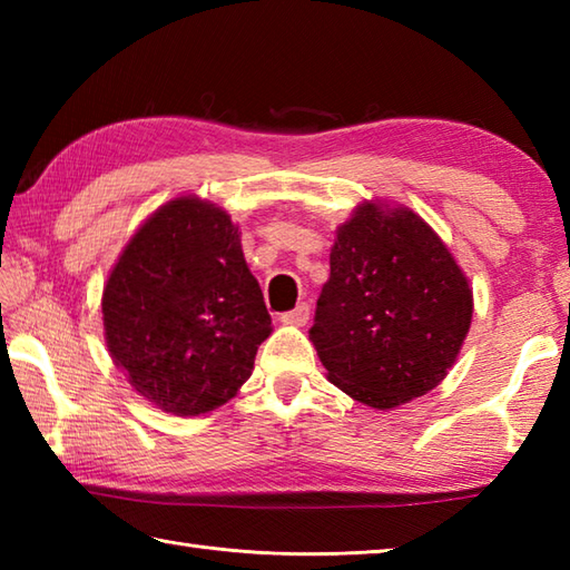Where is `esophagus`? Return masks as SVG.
I'll use <instances>...</instances> for the list:
<instances>
[{
    "mask_svg": "<svg viewBox=\"0 0 570 570\" xmlns=\"http://www.w3.org/2000/svg\"><path fill=\"white\" fill-rule=\"evenodd\" d=\"M308 316H311L308 304H298L294 311L282 313V316H278V321H282L284 325H306Z\"/></svg>",
    "mask_w": 570,
    "mask_h": 570,
    "instance_id": "obj_1",
    "label": "esophagus"
}]
</instances>
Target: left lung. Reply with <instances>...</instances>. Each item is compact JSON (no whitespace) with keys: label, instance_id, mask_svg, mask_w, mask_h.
<instances>
[{"label":"left lung","instance_id":"obj_1","mask_svg":"<svg viewBox=\"0 0 570 570\" xmlns=\"http://www.w3.org/2000/svg\"><path fill=\"white\" fill-rule=\"evenodd\" d=\"M472 321L468 276L429 223L365 200L335 229L311 343L355 402L394 409L439 386Z\"/></svg>","mask_w":570,"mask_h":570}]
</instances>
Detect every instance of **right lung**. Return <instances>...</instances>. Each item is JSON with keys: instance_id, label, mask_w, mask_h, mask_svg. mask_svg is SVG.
Listing matches in <instances>:
<instances>
[{"instance_id": "add662e5", "label": "right lung", "mask_w": 570, "mask_h": 570, "mask_svg": "<svg viewBox=\"0 0 570 570\" xmlns=\"http://www.w3.org/2000/svg\"><path fill=\"white\" fill-rule=\"evenodd\" d=\"M102 323L135 392L176 416L229 402L272 333L237 225L196 196L168 200L127 242L107 276Z\"/></svg>"}]
</instances>
